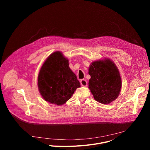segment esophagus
Masks as SVG:
<instances>
[{
  "label": "esophagus",
  "mask_w": 150,
  "mask_h": 150,
  "mask_svg": "<svg viewBox=\"0 0 150 150\" xmlns=\"http://www.w3.org/2000/svg\"><path fill=\"white\" fill-rule=\"evenodd\" d=\"M80 83H81V85L83 87H86L88 85V82L85 79H81L80 81Z\"/></svg>",
  "instance_id": "esophagus-1"
}]
</instances>
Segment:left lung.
Returning a JSON list of instances; mask_svg holds the SVG:
<instances>
[{"mask_svg": "<svg viewBox=\"0 0 150 150\" xmlns=\"http://www.w3.org/2000/svg\"><path fill=\"white\" fill-rule=\"evenodd\" d=\"M88 74L91 76L88 88L97 101L108 104L118 97L122 80L119 69L111 59L105 58L93 61Z\"/></svg>", "mask_w": 150, "mask_h": 150, "instance_id": "8db88e82", "label": "left lung"}]
</instances>
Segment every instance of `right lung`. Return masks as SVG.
Here are the masks:
<instances>
[{
  "instance_id": "obj_1",
  "label": "right lung",
  "mask_w": 150,
  "mask_h": 150,
  "mask_svg": "<svg viewBox=\"0 0 150 150\" xmlns=\"http://www.w3.org/2000/svg\"><path fill=\"white\" fill-rule=\"evenodd\" d=\"M38 88L43 99L57 105L69 100L81 85L69 67V60L59 51L52 53L38 75Z\"/></svg>"
}]
</instances>
